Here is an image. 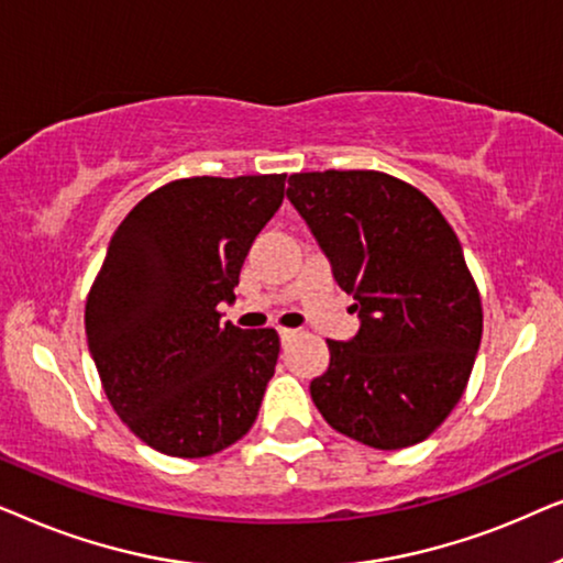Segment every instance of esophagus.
I'll return each mask as SVG.
<instances>
[{"label": "esophagus", "instance_id": "34e87169", "mask_svg": "<svg viewBox=\"0 0 563 563\" xmlns=\"http://www.w3.org/2000/svg\"><path fill=\"white\" fill-rule=\"evenodd\" d=\"M279 338H282V343H289L291 338H297V330H291V328H279Z\"/></svg>", "mask_w": 563, "mask_h": 563}]
</instances>
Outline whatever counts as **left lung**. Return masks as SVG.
Returning <instances> with one entry per match:
<instances>
[{"instance_id": "8db88e82", "label": "left lung", "mask_w": 563, "mask_h": 563, "mask_svg": "<svg viewBox=\"0 0 563 563\" xmlns=\"http://www.w3.org/2000/svg\"><path fill=\"white\" fill-rule=\"evenodd\" d=\"M287 199L361 320L351 341H328L314 407L372 449L426 441L464 395L482 341L456 233L422 191L382 172L291 174Z\"/></svg>"}]
</instances>
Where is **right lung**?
<instances>
[{
	"instance_id": "right-lung-1",
	"label": "right lung",
	"mask_w": 563,
	"mask_h": 563,
	"mask_svg": "<svg viewBox=\"0 0 563 563\" xmlns=\"http://www.w3.org/2000/svg\"><path fill=\"white\" fill-rule=\"evenodd\" d=\"M287 174L191 176L114 230L87 299V341L120 420L166 456H212L249 433L279 358L274 328L220 322Z\"/></svg>"
}]
</instances>
